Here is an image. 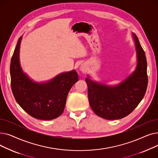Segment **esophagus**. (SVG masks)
Instances as JSON below:
<instances>
[{"label": "esophagus", "instance_id": "34e87169", "mask_svg": "<svg viewBox=\"0 0 158 158\" xmlns=\"http://www.w3.org/2000/svg\"><path fill=\"white\" fill-rule=\"evenodd\" d=\"M79 69H80V70L81 72H85L86 70V65L85 64H82L80 66Z\"/></svg>", "mask_w": 158, "mask_h": 158}]
</instances>
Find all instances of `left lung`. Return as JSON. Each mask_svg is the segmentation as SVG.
<instances>
[{"label": "left lung", "mask_w": 158, "mask_h": 158, "mask_svg": "<svg viewBox=\"0 0 158 158\" xmlns=\"http://www.w3.org/2000/svg\"><path fill=\"white\" fill-rule=\"evenodd\" d=\"M137 64L135 71L120 84L109 86L86 78L91 108L99 117L107 120L124 118L133 111L142 100L147 87V60L143 49L135 33Z\"/></svg>", "instance_id": "left-lung-1"}]
</instances>
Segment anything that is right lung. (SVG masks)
I'll return each instance as SVG.
<instances>
[{
    "label": "right lung",
    "mask_w": 158,
    "mask_h": 158,
    "mask_svg": "<svg viewBox=\"0 0 158 158\" xmlns=\"http://www.w3.org/2000/svg\"><path fill=\"white\" fill-rule=\"evenodd\" d=\"M22 36L16 45L10 64L11 85L16 101L31 117L52 120L63 113L66 97L72 86L79 81L76 70L58 74L46 82L32 81L22 69L20 47Z\"/></svg>",
    "instance_id": "add662e5"
}]
</instances>
